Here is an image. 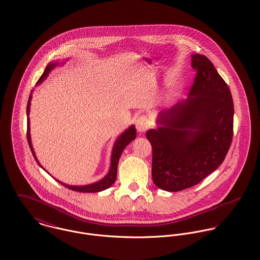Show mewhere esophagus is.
Instances as JSON below:
<instances>
[{
  "label": "esophagus",
  "instance_id": "34e87169",
  "mask_svg": "<svg viewBox=\"0 0 260 260\" xmlns=\"http://www.w3.org/2000/svg\"><path fill=\"white\" fill-rule=\"evenodd\" d=\"M150 127V122L146 116H140L136 120V129L139 133H144Z\"/></svg>",
  "mask_w": 260,
  "mask_h": 260
}]
</instances>
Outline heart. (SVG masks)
<instances>
[{
  "label": "heart",
  "instance_id": "heart-1",
  "mask_svg": "<svg viewBox=\"0 0 260 260\" xmlns=\"http://www.w3.org/2000/svg\"><path fill=\"white\" fill-rule=\"evenodd\" d=\"M179 89L178 88H171L170 90H168L166 92V94L164 95V98H163V101L166 105H171L173 104L179 97Z\"/></svg>",
  "mask_w": 260,
  "mask_h": 260
}]
</instances>
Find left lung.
Returning a JSON list of instances; mask_svg holds the SVG:
<instances>
[{
	"instance_id": "left-lung-1",
	"label": "left lung",
	"mask_w": 260,
	"mask_h": 260,
	"mask_svg": "<svg viewBox=\"0 0 260 260\" xmlns=\"http://www.w3.org/2000/svg\"><path fill=\"white\" fill-rule=\"evenodd\" d=\"M197 70L185 101L161 111L146 137L153 150L152 179L177 192L198 184L225 159L233 136L230 90L208 58L191 55Z\"/></svg>"
}]
</instances>
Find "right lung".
Returning <instances> with one entry per match:
<instances>
[{"label":"right lung","mask_w":260,"mask_h":260,"mask_svg":"<svg viewBox=\"0 0 260 260\" xmlns=\"http://www.w3.org/2000/svg\"><path fill=\"white\" fill-rule=\"evenodd\" d=\"M68 60V59H67ZM65 63V61H52L50 62L43 75L41 76V78L39 79V81L37 82V85H40L45 79H47V77L49 76V74L51 73L52 70H54L58 65H63ZM32 93L33 91L31 92L30 94V97H29V101H28V105H27V137H28V142H29V146L31 148V151L35 157V160L37 161L38 165L43 168L45 170V168L41 165V163L39 162L38 160L37 156H36V153L34 151L33 148V145H32V140H31V133H30V118H29V115H30V107H31V101H32ZM136 138V129H135V126L134 125H131L129 126L124 132H122L118 137L117 139L115 140L114 142V145H113V148H112L111 153V162H110V168H109V171L108 173L102 178L100 179L99 181H96L92 184H88V185H69V184H66L58 179H56L55 177H52L54 179H56L59 183H61L62 185L65 186L66 188L68 189H71V190H74V191H78V192H85V193H97V192H100V191H103V190H106L108 189L109 187H111L113 185V183L115 182L116 180V177H117V167H118V162H119V159H120V156L123 152V150L126 148V146L128 144H130L134 139ZM46 171V170H45ZM47 172V171H46Z\"/></svg>","instance_id":"add662e5"}]
</instances>
